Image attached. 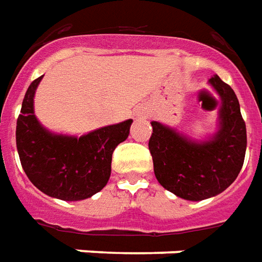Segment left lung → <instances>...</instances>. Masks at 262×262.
Listing matches in <instances>:
<instances>
[{"mask_svg": "<svg viewBox=\"0 0 262 262\" xmlns=\"http://www.w3.org/2000/svg\"><path fill=\"white\" fill-rule=\"evenodd\" d=\"M211 85L223 98L221 128L211 141L195 144L174 129L152 121L148 148L158 183L189 201H201L223 192L243 168L247 128L234 90L218 75Z\"/></svg>", "mask_w": 262, "mask_h": 262, "instance_id": "left-lung-1", "label": "left lung"}]
</instances>
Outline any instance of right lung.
Here are the masks:
<instances>
[{
    "label": "right lung",
    "instance_id": "right-lung-1",
    "mask_svg": "<svg viewBox=\"0 0 262 262\" xmlns=\"http://www.w3.org/2000/svg\"><path fill=\"white\" fill-rule=\"evenodd\" d=\"M38 77L25 93L18 115L17 149L25 174L44 194L66 201L94 195L107 185L115 147L127 140L133 120L104 127L79 138L54 135L34 115Z\"/></svg>",
    "mask_w": 262,
    "mask_h": 262
}]
</instances>
